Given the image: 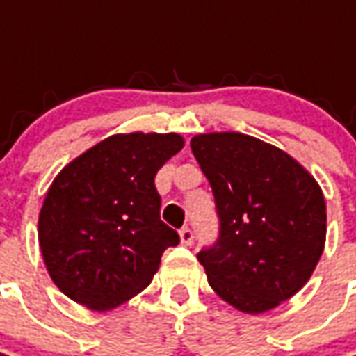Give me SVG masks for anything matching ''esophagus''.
Masks as SVG:
<instances>
[{"label": "esophagus", "instance_id": "1", "mask_svg": "<svg viewBox=\"0 0 356 356\" xmlns=\"http://www.w3.org/2000/svg\"><path fill=\"white\" fill-rule=\"evenodd\" d=\"M179 236H181V244L183 246H191L194 240V232L191 227H183L181 231H179Z\"/></svg>", "mask_w": 356, "mask_h": 356}]
</instances>
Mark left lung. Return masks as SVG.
<instances>
[{"instance_id": "left-lung-1", "label": "left lung", "mask_w": 356, "mask_h": 356, "mask_svg": "<svg viewBox=\"0 0 356 356\" xmlns=\"http://www.w3.org/2000/svg\"><path fill=\"white\" fill-rule=\"evenodd\" d=\"M209 181L219 234L198 252L208 282L242 313H265L313 275L326 240L321 186L280 148L242 133L191 140Z\"/></svg>"}]
</instances>
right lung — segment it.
<instances>
[{
	"label": "right lung",
	"instance_id": "right-lung-1",
	"mask_svg": "<svg viewBox=\"0 0 356 356\" xmlns=\"http://www.w3.org/2000/svg\"><path fill=\"white\" fill-rule=\"evenodd\" d=\"M177 133L112 135L66 165L40 213V248L58 290L108 311L147 288L179 234L160 219L154 177Z\"/></svg>",
	"mask_w": 356,
	"mask_h": 356
}]
</instances>
